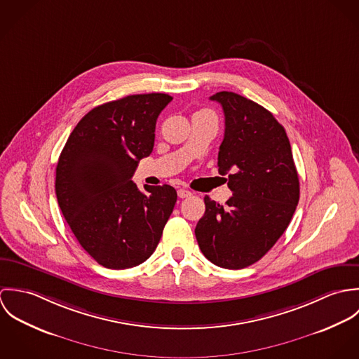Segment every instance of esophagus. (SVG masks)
<instances>
[{"label":"esophagus","mask_w":359,"mask_h":359,"mask_svg":"<svg viewBox=\"0 0 359 359\" xmlns=\"http://www.w3.org/2000/svg\"><path fill=\"white\" fill-rule=\"evenodd\" d=\"M192 194L189 192V191H187V189H180L178 191V198L180 199H184V198H188V196H191Z\"/></svg>","instance_id":"obj_1"}]
</instances>
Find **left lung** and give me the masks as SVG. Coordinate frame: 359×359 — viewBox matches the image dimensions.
Here are the masks:
<instances>
[{"mask_svg":"<svg viewBox=\"0 0 359 359\" xmlns=\"http://www.w3.org/2000/svg\"><path fill=\"white\" fill-rule=\"evenodd\" d=\"M210 100L225 116L217 165L228 175L232 198L222 205L205 196L195 235L207 259L241 269L265 256L289 226L300 198L299 174L286 131L271 111L228 91Z\"/></svg>","mask_w":359,"mask_h":359,"instance_id":"left-lung-1","label":"left lung"}]
</instances>
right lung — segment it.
Segmentation results:
<instances>
[{"label":"right lung","mask_w":359,"mask_h":359,"mask_svg":"<svg viewBox=\"0 0 359 359\" xmlns=\"http://www.w3.org/2000/svg\"><path fill=\"white\" fill-rule=\"evenodd\" d=\"M167 94L128 95L90 110L59 156L55 192L81 248L110 269L133 268L152 256L177 202L170 185L145 192L131 181L154 151Z\"/></svg>","instance_id":"right-lung-1"}]
</instances>
